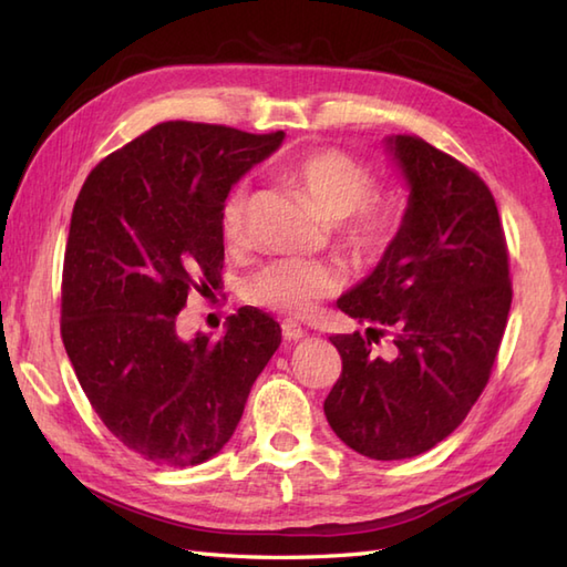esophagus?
I'll use <instances>...</instances> for the list:
<instances>
[{"label": "esophagus", "instance_id": "34e87169", "mask_svg": "<svg viewBox=\"0 0 567 567\" xmlns=\"http://www.w3.org/2000/svg\"><path fill=\"white\" fill-rule=\"evenodd\" d=\"M305 333H307V331H305L302 327H299L297 321H290V319L282 321V336H285V341H302Z\"/></svg>", "mask_w": 567, "mask_h": 567}]
</instances>
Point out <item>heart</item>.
<instances>
[{
	"mask_svg": "<svg viewBox=\"0 0 567 567\" xmlns=\"http://www.w3.org/2000/svg\"><path fill=\"white\" fill-rule=\"evenodd\" d=\"M285 179L309 199L321 219L336 224V244L358 268L388 256L406 221V195L394 185L375 187L372 167L341 148H315L285 167ZM248 185L228 192L219 226L226 244L246 231ZM343 277L329 262L280 258L252 272L246 282L250 305L287 317H309L323 299L341 290Z\"/></svg>",
	"mask_w": 567,
	"mask_h": 567,
	"instance_id": "b5f03b06",
	"label": "heart"
}]
</instances>
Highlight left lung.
Returning a JSON list of instances; mask_svg holds the SVG:
<instances>
[{
	"instance_id": "1",
	"label": "left lung",
	"mask_w": 567,
	"mask_h": 567,
	"mask_svg": "<svg viewBox=\"0 0 567 567\" xmlns=\"http://www.w3.org/2000/svg\"><path fill=\"white\" fill-rule=\"evenodd\" d=\"M409 183L406 221L339 299L368 323L336 333L343 370L323 402L346 445L375 461L426 453L463 424L495 368L512 307L509 250L485 179L416 136L388 138ZM393 343L380 357L371 343Z\"/></svg>"
}]
</instances>
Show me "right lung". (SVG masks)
<instances>
[{
  "mask_svg": "<svg viewBox=\"0 0 567 567\" xmlns=\"http://www.w3.org/2000/svg\"><path fill=\"white\" fill-rule=\"evenodd\" d=\"M282 131L163 122L94 167L72 209L60 287V336L94 412L155 465L219 453L252 382L280 346L256 307L212 341L177 336L187 295L221 280V204Z\"/></svg>",
  "mask_w": 567,
  "mask_h": 567,
  "instance_id": "obj_1",
  "label": "right lung"
}]
</instances>
